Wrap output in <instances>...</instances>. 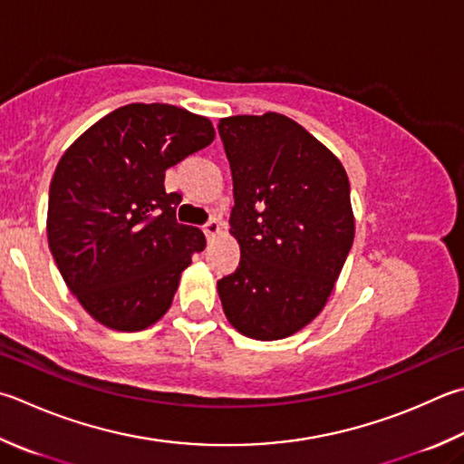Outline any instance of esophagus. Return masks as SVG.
I'll use <instances>...</instances> for the list:
<instances>
[{
  "label": "esophagus",
  "mask_w": 464,
  "mask_h": 464,
  "mask_svg": "<svg viewBox=\"0 0 464 464\" xmlns=\"http://www.w3.org/2000/svg\"><path fill=\"white\" fill-rule=\"evenodd\" d=\"M203 231L208 239H213L217 235H221V223H218L217 218H210V221L203 227Z\"/></svg>",
  "instance_id": "1"
}]
</instances>
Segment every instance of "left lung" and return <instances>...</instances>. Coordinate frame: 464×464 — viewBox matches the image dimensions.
<instances>
[{"label": "left lung", "instance_id": "obj_1", "mask_svg": "<svg viewBox=\"0 0 464 464\" xmlns=\"http://www.w3.org/2000/svg\"><path fill=\"white\" fill-rule=\"evenodd\" d=\"M233 174L239 267L217 282L225 316L257 341L285 339L318 316L355 239L347 172L290 117L218 121Z\"/></svg>", "mask_w": 464, "mask_h": 464}]
</instances>
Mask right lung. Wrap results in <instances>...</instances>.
Returning <instances> with one entry per match:
<instances>
[{
  "mask_svg": "<svg viewBox=\"0 0 464 464\" xmlns=\"http://www.w3.org/2000/svg\"><path fill=\"white\" fill-rule=\"evenodd\" d=\"M213 140L203 115L131 103L91 125L63 154L50 182L48 246L97 323L136 333L168 313L180 274L207 239L176 221L182 197L166 192L164 176Z\"/></svg>",
  "mask_w": 464,
  "mask_h": 464,
  "instance_id": "obj_1",
  "label": "right lung"
}]
</instances>
